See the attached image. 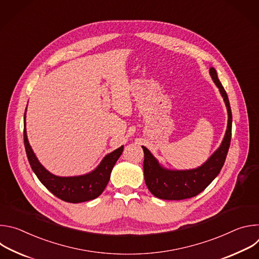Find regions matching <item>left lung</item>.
Instances as JSON below:
<instances>
[{
    "label": "left lung",
    "mask_w": 259,
    "mask_h": 259,
    "mask_svg": "<svg viewBox=\"0 0 259 259\" xmlns=\"http://www.w3.org/2000/svg\"><path fill=\"white\" fill-rule=\"evenodd\" d=\"M210 75L218 87L228 107V129L219 149L201 167L187 171H171L162 168L146 147L144 153L143 173L147 189L157 198L163 200H184L202 193L223 168L230 149L232 138V109L228 94L218 80L215 68H210Z\"/></svg>",
    "instance_id": "8db88e82"
}]
</instances>
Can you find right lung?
<instances>
[{"label": "right lung", "mask_w": 259, "mask_h": 259, "mask_svg": "<svg viewBox=\"0 0 259 259\" xmlns=\"http://www.w3.org/2000/svg\"><path fill=\"white\" fill-rule=\"evenodd\" d=\"M23 140L28 162L36 177L54 196L68 203H82L100 196L108 183L110 172H112L116 162L123 153V146H121L118 150L108 154L102 160L100 165L93 172L87 175L58 177L48 172L35 158L26 136L25 113Z\"/></svg>", "instance_id": "add662e5"}]
</instances>
